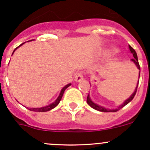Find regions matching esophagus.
<instances>
[{
    "instance_id": "1",
    "label": "esophagus",
    "mask_w": 150,
    "mask_h": 150,
    "mask_svg": "<svg viewBox=\"0 0 150 150\" xmlns=\"http://www.w3.org/2000/svg\"><path fill=\"white\" fill-rule=\"evenodd\" d=\"M83 73L81 72H78L75 77V82H80V81H83Z\"/></svg>"
}]
</instances>
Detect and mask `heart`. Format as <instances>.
Returning a JSON list of instances; mask_svg holds the SVG:
<instances>
[{
  "label": "heart",
  "mask_w": 150,
  "mask_h": 150,
  "mask_svg": "<svg viewBox=\"0 0 150 150\" xmlns=\"http://www.w3.org/2000/svg\"><path fill=\"white\" fill-rule=\"evenodd\" d=\"M117 50L115 48H107V49L105 50V51L104 52V54L105 56H111L115 54V53H117Z\"/></svg>",
  "instance_id": "1"
}]
</instances>
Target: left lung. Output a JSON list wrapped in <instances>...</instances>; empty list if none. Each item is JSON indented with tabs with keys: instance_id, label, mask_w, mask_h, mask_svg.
<instances>
[{
	"instance_id": "1",
	"label": "left lung",
	"mask_w": 150,
	"mask_h": 150,
	"mask_svg": "<svg viewBox=\"0 0 150 150\" xmlns=\"http://www.w3.org/2000/svg\"><path fill=\"white\" fill-rule=\"evenodd\" d=\"M129 48H130V51H131V52L132 53L133 56H134V59H131V61L133 62L135 64V65L137 66V67L140 70V66H139V61H138V57H137V53H136L135 50L134 49V48H132L131 46H129ZM139 77H140V71H139V81H138V83H137V87H136L135 90H134V93L131 94V96H130L128 99H127L125 101V102L122 103L121 105L119 106L117 108H115V109H108V108H105V107H102V106H100L99 105V104L94 103V102H93V101L91 100V99L90 97V95H88L87 96V103L88 104L90 107H91L92 108L94 109V110H98V111H100V112H117L119 110H120V109L122 108L123 107H125L126 104H128L130 102H131V100H132L133 99H134V97L136 95V93H137V87H138V85H139Z\"/></svg>"
}]
</instances>
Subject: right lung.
I'll return each mask as SVG.
<instances>
[{
	"instance_id": "1",
	"label": "right lung",
	"mask_w": 150,
	"mask_h": 150,
	"mask_svg": "<svg viewBox=\"0 0 150 150\" xmlns=\"http://www.w3.org/2000/svg\"><path fill=\"white\" fill-rule=\"evenodd\" d=\"M29 41H30V40H29ZM25 43H22V44L19 45V46L16 47V48H15L14 50H13V53H14V51H16V50L18 48H19V46H22V45H23ZM70 85H71V83H69V84L66 85L65 86H64V87L62 88V89L61 91H60V93H59V96H58V97H57V99H56V100L54 101V102H53V103L50 104L49 105H47V106H46V107H40V108H28L29 110H30V111H34V112H47V111H49V110H52V109H54V107H57V106L59 104V103L60 101H61V99H62V98L63 93H64V91H65V89L69 87V86H70Z\"/></svg>"
}]
</instances>
